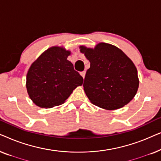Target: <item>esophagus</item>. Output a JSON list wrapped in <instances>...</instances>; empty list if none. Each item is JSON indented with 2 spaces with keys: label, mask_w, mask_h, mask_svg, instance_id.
<instances>
[{
  "label": "esophagus",
  "mask_w": 161,
  "mask_h": 161,
  "mask_svg": "<svg viewBox=\"0 0 161 161\" xmlns=\"http://www.w3.org/2000/svg\"><path fill=\"white\" fill-rule=\"evenodd\" d=\"M80 75L83 77V79H84V78H85V75H86V72H85V71L81 72H80Z\"/></svg>",
  "instance_id": "34e87169"
}]
</instances>
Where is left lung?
<instances>
[{
	"label": "left lung",
	"mask_w": 161,
	"mask_h": 161,
	"mask_svg": "<svg viewBox=\"0 0 161 161\" xmlns=\"http://www.w3.org/2000/svg\"><path fill=\"white\" fill-rule=\"evenodd\" d=\"M90 61L83 89L92 103L106 110L122 108L133 100L139 80L135 64L116 46L101 42L94 48L80 46Z\"/></svg>",
	"instance_id": "left-lung-1"
}]
</instances>
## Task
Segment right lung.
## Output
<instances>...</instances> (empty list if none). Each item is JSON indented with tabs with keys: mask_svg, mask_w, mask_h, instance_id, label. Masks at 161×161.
I'll use <instances>...</instances> for the list:
<instances>
[{
	"mask_svg": "<svg viewBox=\"0 0 161 161\" xmlns=\"http://www.w3.org/2000/svg\"><path fill=\"white\" fill-rule=\"evenodd\" d=\"M71 52L54 46L45 50L28 69L26 89L33 103L50 108L65 102L83 78L67 60Z\"/></svg>",
	"mask_w": 161,
	"mask_h": 161,
	"instance_id": "1",
	"label": "right lung"
}]
</instances>
